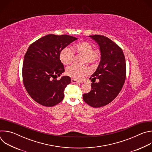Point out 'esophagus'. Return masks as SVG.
<instances>
[{
    "label": "esophagus",
    "instance_id": "esophagus-1",
    "mask_svg": "<svg viewBox=\"0 0 152 152\" xmlns=\"http://www.w3.org/2000/svg\"><path fill=\"white\" fill-rule=\"evenodd\" d=\"M72 83H78V84H79V83H82V82H80V81L76 80L73 79H72Z\"/></svg>",
    "mask_w": 152,
    "mask_h": 152
}]
</instances>
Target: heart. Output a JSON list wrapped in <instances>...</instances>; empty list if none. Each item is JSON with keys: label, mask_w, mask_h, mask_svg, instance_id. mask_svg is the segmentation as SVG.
<instances>
[{"label": "heart", "mask_w": 152, "mask_h": 152, "mask_svg": "<svg viewBox=\"0 0 152 152\" xmlns=\"http://www.w3.org/2000/svg\"><path fill=\"white\" fill-rule=\"evenodd\" d=\"M74 53L83 55V63L88 64H95L101 56L99 49H93L91 43L83 41L76 43L72 50L69 47L62 49L59 53L60 61L65 66H68L73 61ZM66 73L73 79L80 80L90 73V69L85 66L81 67L72 66L66 69Z\"/></svg>", "instance_id": "1"}]
</instances>
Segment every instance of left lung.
<instances>
[{
  "label": "left lung",
  "instance_id": "obj_1",
  "mask_svg": "<svg viewBox=\"0 0 152 152\" xmlns=\"http://www.w3.org/2000/svg\"><path fill=\"white\" fill-rule=\"evenodd\" d=\"M89 37L99 45L101 58L91 75V90L83 95V99L93 107H100L111 103L120 92L126 79V61L122 49L110 38L100 35ZM96 78L98 83L92 81Z\"/></svg>",
  "mask_w": 152,
  "mask_h": 152
}]
</instances>
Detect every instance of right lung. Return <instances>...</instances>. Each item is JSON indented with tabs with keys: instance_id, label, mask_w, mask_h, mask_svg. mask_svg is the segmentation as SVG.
I'll return each mask as SVG.
<instances>
[{
	"instance_id": "1",
	"label": "right lung",
	"mask_w": 152,
	"mask_h": 152,
	"mask_svg": "<svg viewBox=\"0 0 152 152\" xmlns=\"http://www.w3.org/2000/svg\"><path fill=\"white\" fill-rule=\"evenodd\" d=\"M77 38L68 35H47L31 44L24 57L23 81L29 96L38 103L47 107L55 106L64 97V90L71 82L60 61L59 53Z\"/></svg>"
}]
</instances>
